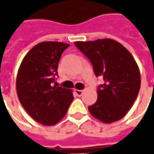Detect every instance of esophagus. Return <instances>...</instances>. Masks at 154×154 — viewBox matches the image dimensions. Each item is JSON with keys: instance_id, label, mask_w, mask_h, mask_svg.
<instances>
[{"instance_id": "obj_1", "label": "esophagus", "mask_w": 154, "mask_h": 154, "mask_svg": "<svg viewBox=\"0 0 154 154\" xmlns=\"http://www.w3.org/2000/svg\"><path fill=\"white\" fill-rule=\"evenodd\" d=\"M74 92L76 93V95H77V96H81L83 91H82V90H77V89H75V90H74Z\"/></svg>"}]
</instances>
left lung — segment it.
Masks as SVG:
<instances>
[{
	"mask_svg": "<svg viewBox=\"0 0 154 154\" xmlns=\"http://www.w3.org/2000/svg\"><path fill=\"white\" fill-rule=\"evenodd\" d=\"M74 45L92 62L95 75L103 84L98 88V99L88 107L91 115L104 123L122 119L138 96L140 69L131 53L113 39L77 41Z\"/></svg>",
	"mask_w": 154,
	"mask_h": 154,
	"instance_id": "8db88e82",
	"label": "left lung"
}]
</instances>
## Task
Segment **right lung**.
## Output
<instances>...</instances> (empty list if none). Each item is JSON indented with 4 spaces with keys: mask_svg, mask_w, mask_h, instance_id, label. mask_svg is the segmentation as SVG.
Wrapping results in <instances>:
<instances>
[{
    "mask_svg": "<svg viewBox=\"0 0 154 154\" xmlns=\"http://www.w3.org/2000/svg\"><path fill=\"white\" fill-rule=\"evenodd\" d=\"M69 45L42 42L35 45L21 62L16 78L20 102L35 121L45 126L56 124L65 116L74 96L72 90L52 86L58 62Z\"/></svg>",
    "mask_w": 154,
    "mask_h": 154,
    "instance_id": "1",
    "label": "right lung"
}]
</instances>
